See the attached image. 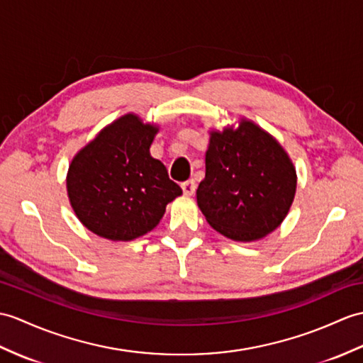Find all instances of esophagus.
<instances>
[{
	"instance_id": "34e87169",
	"label": "esophagus",
	"mask_w": 363,
	"mask_h": 363,
	"mask_svg": "<svg viewBox=\"0 0 363 363\" xmlns=\"http://www.w3.org/2000/svg\"><path fill=\"white\" fill-rule=\"evenodd\" d=\"M182 191H184L185 196H193V195H195V191H196L195 181L189 179V181L182 182Z\"/></svg>"
}]
</instances>
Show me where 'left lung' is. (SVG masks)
<instances>
[{"mask_svg":"<svg viewBox=\"0 0 363 363\" xmlns=\"http://www.w3.org/2000/svg\"><path fill=\"white\" fill-rule=\"evenodd\" d=\"M297 189L296 167L271 134L252 121L210 131L206 178L196 201L207 223L233 241H257L288 215Z\"/></svg>","mask_w":363,"mask_h":363,"instance_id":"left-lung-1","label":"left lung"}]
</instances>
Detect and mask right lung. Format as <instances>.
<instances>
[{"mask_svg":"<svg viewBox=\"0 0 363 363\" xmlns=\"http://www.w3.org/2000/svg\"><path fill=\"white\" fill-rule=\"evenodd\" d=\"M159 128L125 114L74 156L66 176L71 207L92 233L131 241L153 230L168 202L182 195L165 165L151 157Z\"/></svg>","mask_w":363,"mask_h":363,"instance_id":"right-lung-1","label":"right lung"}]
</instances>
